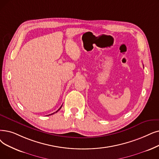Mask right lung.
<instances>
[{
	"label": "right lung",
	"instance_id": "1",
	"mask_svg": "<svg viewBox=\"0 0 159 159\" xmlns=\"http://www.w3.org/2000/svg\"><path fill=\"white\" fill-rule=\"evenodd\" d=\"M61 106H62V105H61ZM61 107H60V108H59V109H58V110H57V111H56V112H54V113H52V114H51V115H52V114H55V113H57V112H58V110H60V108H61Z\"/></svg>",
	"mask_w": 159,
	"mask_h": 159
}]
</instances>
